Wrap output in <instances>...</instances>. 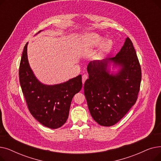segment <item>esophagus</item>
I'll use <instances>...</instances> for the list:
<instances>
[{"label": "esophagus", "instance_id": "1", "mask_svg": "<svg viewBox=\"0 0 161 161\" xmlns=\"http://www.w3.org/2000/svg\"><path fill=\"white\" fill-rule=\"evenodd\" d=\"M87 78H88V75H87V74H84V75H82V83H83V84L84 83H85L86 80Z\"/></svg>", "mask_w": 161, "mask_h": 161}]
</instances>
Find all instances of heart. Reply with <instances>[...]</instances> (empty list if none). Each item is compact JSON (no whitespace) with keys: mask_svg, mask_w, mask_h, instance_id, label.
<instances>
[{"mask_svg":"<svg viewBox=\"0 0 161 161\" xmlns=\"http://www.w3.org/2000/svg\"><path fill=\"white\" fill-rule=\"evenodd\" d=\"M104 38L98 35H97V34H89V35L87 36V42L89 44V46H91L92 47H99L100 46H102L104 42ZM112 42L110 40H108L106 41L105 43L103 45V52L104 53L108 52L109 50L112 49Z\"/></svg>","mask_w":161,"mask_h":161,"instance_id":"1","label":"heart"}]
</instances>
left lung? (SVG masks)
Instances as JSON below:
<instances>
[{
    "instance_id": "1",
    "label": "left lung",
    "mask_w": 161,
    "mask_h": 161,
    "mask_svg": "<svg viewBox=\"0 0 161 161\" xmlns=\"http://www.w3.org/2000/svg\"><path fill=\"white\" fill-rule=\"evenodd\" d=\"M111 62L120 69L110 74ZM89 79L84 83L90 114L100 125L109 126L119 122L136 103L142 80L141 67L130 39L115 57L91 61Z\"/></svg>"
}]
</instances>
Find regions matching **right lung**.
Returning a JSON list of instances; mask_svg holds the SVG:
<instances>
[{"mask_svg": "<svg viewBox=\"0 0 161 161\" xmlns=\"http://www.w3.org/2000/svg\"><path fill=\"white\" fill-rule=\"evenodd\" d=\"M27 45L28 42L23 49L19 77L29 110L42 125L47 128L58 129L66 123L72 98L81 89V75L53 86L42 83L30 67Z\"/></svg>", "mask_w": 161, "mask_h": 161, "instance_id": "1", "label": "right lung"}]
</instances>
